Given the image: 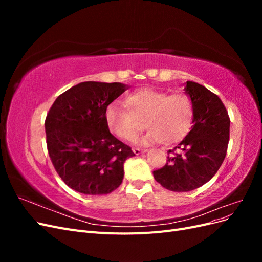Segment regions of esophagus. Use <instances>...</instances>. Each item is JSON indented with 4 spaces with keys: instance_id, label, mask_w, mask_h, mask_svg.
Returning <instances> with one entry per match:
<instances>
[{
    "instance_id": "obj_1",
    "label": "esophagus",
    "mask_w": 262,
    "mask_h": 262,
    "mask_svg": "<svg viewBox=\"0 0 262 262\" xmlns=\"http://www.w3.org/2000/svg\"><path fill=\"white\" fill-rule=\"evenodd\" d=\"M133 152H134V154L139 155V154H142V153L146 152V149H145V148H139V147H134V148H133Z\"/></svg>"
}]
</instances>
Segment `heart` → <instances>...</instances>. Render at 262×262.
Returning a JSON list of instances; mask_svg holds the SVG:
<instances>
[{"label": "heart", "instance_id": "1", "mask_svg": "<svg viewBox=\"0 0 262 262\" xmlns=\"http://www.w3.org/2000/svg\"><path fill=\"white\" fill-rule=\"evenodd\" d=\"M124 107L112 104L106 108L108 129L117 138L131 141L146 126L149 128L142 144L177 143L184 139L193 121V104L186 94H170L143 89L124 98Z\"/></svg>", "mask_w": 262, "mask_h": 262}]
</instances>
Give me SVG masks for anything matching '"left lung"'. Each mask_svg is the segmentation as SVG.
Wrapping results in <instances>:
<instances>
[{"mask_svg": "<svg viewBox=\"0 0 262 262\" xmlns=\"http://www.w3.org/2000/svg\"><path fill=\"white\" fill-rule=\"evenodd\" d=\"M185 91L193 104L192 129L168 150L165 166L153 171L158 184L176 192L199 188L217 172L226 156L231 123L216 94L194 82H187Z\"/></svg>", "mask_w": 262, "mask_h": 262, "instance_id": "8db88e82", "label": "left lung"}]
</instances>
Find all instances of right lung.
<instances>
[{
    "label": "right lung",
    "mask_w": 262,
    "mask_h": 262,
    "mask_svg": "<svg viewBox=\"0 0 262 262\" xmlns=\"http://www.w3.org/2000/svg\"><path fill=\"white\" fill-rule=\"evenodd\" d=\"M124 91L121 83L83 82L58 96L47 114L50 160L75 191L106 194L121 185L123 163L134 153L110 133L105 112Z\"/></svg>",
    "instance_id": "add662e5"
}]
</instances>
